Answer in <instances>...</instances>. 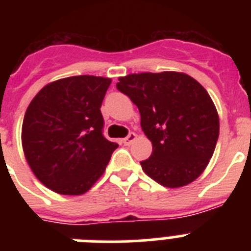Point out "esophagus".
I'll list each match as a JSON object with an SVG mask.
<instances>
[{
    "label": "esophagus",
    "mask_w": 251,
    "mask_h": 251,
    "mask_svg": "<svg viewBox=\"0 0 251 251\" xmlns=\"http://www.w3.org/2000/svg\"><path fill=\"white\" fill-rule=\"evenodd\" d=\"M136 138H137V134H136V133L130 132L129 134H128V136L126 137V138H124L122 142H123V143H124V145H126V146H129V145H132V142L134 141V139H136Z\"/></svg>",
    "instance_id": "34e87169"
}]
</instances>
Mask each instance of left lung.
<instances>
[{
  "label": "left lung",
  "mask_w": 251,
  "mask_h": 251,
  "mask_svg": "<svg viewBox=\"0 0 251 251\" xmlns=\"http://www.w3.org/2000/svg\"><path fill=\"white\" fill-rule=\"evenodd\" d=\"M117 89L138 106L152 142L142 170L165 187L191 183L203 172L219 138V115L208 93L190 75L141 73L119 77Z\"/></svg>",
  "instance_id": "obj_1"
}]
</instances>
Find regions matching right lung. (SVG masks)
Returning a JSON list of instances; mask_svg holds the SVG:
<instances>
[{"label":"right lung","instance_id":"1","mask_svg":"<svg viewBox=\"0 0 251 251\" xmlns=\"http://www.w3.org/2000/svg\"><path fill=\"white\" fill-rule=\"evenodd\" d=\"M109 77L52 81L27 106L22 148L40 182L60 195H83L104 174L118 145L103 136L100 106Z\"/></svg>","mask_w":251,"mask_h":251}]
</instances>
